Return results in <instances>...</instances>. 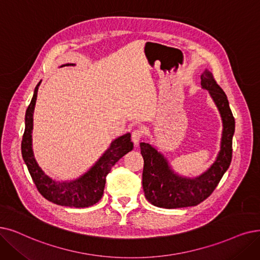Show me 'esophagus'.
I'll use <instances>...</instances> for the list:
<instances>
[{
    "instance_id": "obj_1",
    "label": "esophagus",
    "mask_w": 260,
    "mask_h": 260,
    "mask_svg": "<svg viewBox=\"0 0 260 260\" xmlns=\"http://www.w3.org/2000/svg\"><path fill=\"white\" fill-rule=\"evenodd\" d=\"M144 136V129L141 127H138L136 129H134L132 133V140L135 144H138V142L140 141L141 138H143Z\"/></svg>"
}]
</instances>
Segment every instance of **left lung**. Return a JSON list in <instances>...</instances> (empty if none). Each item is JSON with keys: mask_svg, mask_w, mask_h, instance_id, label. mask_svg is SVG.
<instances>
[{"mask_svg": "<svg viewBox=\"0 0 260 260\" xmlns=\"http://www.w3.org/2000/svg\"><path fill=\"white\" fill-rule=\"evenodd\" d=\"M201 85L208 90L222 117L221 151L217 160L207 172L190 179L174 174L164 156L151 144L140 143V151L144 160L142 172L144 196L151 204L157 207L171 209L200 204L213 192L231 165L235 119L228 96L207 70L201 76Z\"/></svg>", "mask_w": 260, "mask_h": 260, "instance_id": "1", "label": "left lung"}]
</instances>
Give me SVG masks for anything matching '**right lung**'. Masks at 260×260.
Segmentation results:
<instances>
[{
  "mask_svg": "<svg viewBox=\"0 0 260 260\" xmlns=\"http://www.w3.org/2000/svg\"><path fill=\"white\" fill-rule=\"evenodd\" d=\"M66 66H71V63ZM39 85L40 83L36 86L30 104L26 109L25 129L21 142L22 157L27 166L32 182L35 183L41 196L54 204L75 208L92 206L103 196L106 176L110 172L111 168L121 157L133 150L134 144L131 140V134L123 135L112 142L105 154L82 177L72 182H55L41 170L34 158L31 149L32 114Z\"/></svg>",
  "mask_w": 260,
  "mask_h": 260,
  "instance_id": "right-lung-1",
  "label": "right lung"
}]
</instances>
